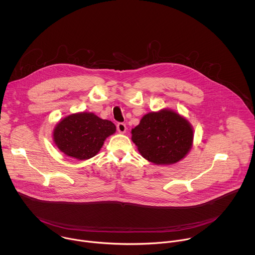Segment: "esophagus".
Returning a JSON list of instances; mask_svg holds the SVG:
<instances>
[{
  "label": "esophagus",
  "instance_id": "1",
  "mask_svg": "<svg viewBox=\"0 0 255 255\" xmlns=\"http://www.w3.org/2000/svg\"><path fill=\"white\" fill-rule=\"evenodd\" d=\"M117 129H118V131L120 133H125L127 131V126L125 124H123V123H120L117 126Z\"/></svg>",
  "mask_w": 255,
  "mask_h": 255
}]
</instances>
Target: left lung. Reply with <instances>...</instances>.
<instances>
[{"instance_id": "1", "label": "left lung", "mask_w": 255, "mask_h": 255, "mask_svg": "<svg viewBox=\"0 0 255 255\" xmlns=\"http://www.w3.org/2000/svg\"><path fill=\"white\" fill-rule=\"evenodd\" d=\"M193 136L191 124L172 109L147 113L131 129V140L138 152L155 165L182 161L192 147Z\"/></svg>"}]
</instances>
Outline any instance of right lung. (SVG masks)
<instances>
[{
    "instance_id": "obj_1",
    "label": "right lung",
    "mask_w": 255,
    "mask_h": 255,
    "mask_svg": "<svg viewBox=\"0 0 255 255\" xmlns=\"http://www.w3.org/2000/svg\"><path fill=\"white\" fill-rule=\"evenodd\" d=\"M116 132V126L94 113L71 114L55 126L53 140L66 156L77 160H88L98 154L110 135Z\"/></svg>"
}]
</instances>
